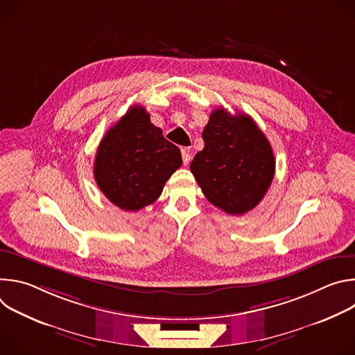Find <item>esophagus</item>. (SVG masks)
<instances>
[{
  "label": "esophagus",
  "mask_w": 355,
  "mask_h": 355,
  "mask_svg": "<svg viewBox=\"0 0 355 355\" xmlns=\"http://www.w3.org/2000/svg\"><path fill=\"white\" fill-rule=\"evenodd\" d=\"M181 155H182V163H184L185 166H188V164H189V162H191V153H189V148H188V147L181 148Z\"/></svg>",
  "instance_id": "esophagus-1"
}]
</instances>
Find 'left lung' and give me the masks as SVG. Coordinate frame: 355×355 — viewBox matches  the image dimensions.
<instances>
[{"label": "left lung", "mask_w": 355, "mask_h": 355, "mask_svg": "<svg viewBox=\"0 0 355 355\" xmlns=\"http://www.w3.org/2000/svg\"><path fill=\"white\" fill-rule=\"evenodd\" d=\"M205 147L189 168L207 199L229 215L256 208L267 193L275 159L270 141L247 114L215 110L202 133Z\"/></svg>", "instance_id": "left-lung-1"}]
</instances>
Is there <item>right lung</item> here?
I'll use <instances>...</instances> for the list:
<instances>
[{"label":"right lung","mask_w":355,"mask_h":355,"mask_svg":"<svg viewBox=\"0 0 355 355\" xmlns=\"http://www.w3.org/2000/svg\"><path fill=\"white\" fill-rule=\"evenodd\" d=\"M181 164L180 148L164 139L143 107L135 105L101 140L94 178L114 205L135 212L153 204Z\"/></svg>","instance_id":"add662e5"}]
</instances>
